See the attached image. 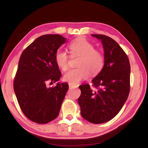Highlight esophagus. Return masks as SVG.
Instances as JSON below:
<instances>
[{
  "instance_id": "obj_1",
  "label": "esophagus",
  "mask_w": 148,
  "mask_h": 148,
  "mask_svg": "<svg viewBox=\"0 0 148 148\" xmlns=\"http://www.w3.org/2000/svg\"><path fill=\"white\" fill-rule=\"evenodd\" d=\"M69 87H71V88H72V87H77V86H76V85H75V84H71V83H69Z\"/></svg>"
}]
</instances>
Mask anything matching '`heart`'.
Segmentation results:
<instances>
[{
    "instance_id": "1",
    "label": "heart",
    "mask_w": 148,
    "mask_h": 148,
    "mask_svg": "<svg viewBox=\"0 0 148 148\" xmlns=\"http://www.w3.org/2000/svg\"><path fill=\"white\" fill-rule=\"evenodd\" d=\"M72 55H78L80 58L76 69H72L64 76V79L71 84H77L82 80L87 78L89 73L92 76L98 74L102 71L104 63V56L91 42L86 39L75 40L69 44ZM56 64L62 71H66L69 66V56L64 51L57 50L55 55Z\"/></svg>"
}]
</instances>
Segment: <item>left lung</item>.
I'll return each instance as SVG.
<instances>
[{"label": "left lung", "instance_id": "left-lung-1", "mask_svg": "<svg viewBox=\"0 0 148 148\" xmlns=\"http://www.w3.org/2000/svg\"><path fill=\"white\" fill-rule=\"evenodd\" d=\"M102 42L104 63L102 71L89 85L79 86L81 95L78 104L81 115L95 124L103 123L119 113L128 98L130 91V66L128 57L112 38L102 34H91Z\"/></svg>", "mask_w": 148, "mask_h": 148}]
</instances>
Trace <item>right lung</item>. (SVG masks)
<instances>
[{
  "label": "right lung",
  "instance_id": "right-lung-1",
  "mask_svg": "<svg viewBox=\"0 0 148 148\" xmlns=\"http://www.w3.org/2000/svg\"><path fill=\"white\" fill-rule=\"evenodd\" d=\"M66 38L59 34L37 38L19 58L14 89L20 108L27 118L39 124L47 123L59 116L69 89L66 82L47 87V82H58L61 72L55 55Z\"/></svg>",
  "mask_w": 148,
  "mask_h": 148
}]
</instances>
